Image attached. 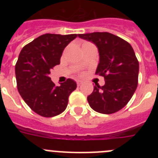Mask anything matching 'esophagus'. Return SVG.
Here are the masks:
<instances>
[{"mask_svg": "<svg viewBox=\"0 0 158 158\" xmlns=\"http://www.w3.org/2000/svg\"><path fill=\"white\" fill-rule=\"evenodd\" d=\"M81 84H82L81 81H77V86H80Z\"/></svg>", "mask_w": 158, "mask_h": 158, "instance_id": "esophagus-1", "label": "esophagus"}]
</instances>
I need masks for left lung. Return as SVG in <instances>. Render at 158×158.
Returning <instances> with one entry per match:
<instances>
[{"label":"left lung","mask_w":158,"mask_h":158,"mask_svg":"<svg viewBox=\"0 0 158 158\" xmlns=\"http://www.w3.org/2000/svg\"><path fill=\"white\" fill-rule=\"evenodd\" d=\"M97 47L100 62L96 74L104 77L87 97L90 107L102 114H112L127 105L138 86L139 64L129 43L108 32L79 34Z\"/></svg>","instance_id":"left-lung-1"}]
</instances>
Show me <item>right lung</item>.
Returning <instances> with one entry per match:
<instances>
[{
	"label": "right lung",
	"instance_id": "1",
	"mask_svg": "<svg viewBox=\"0 0 158 158\" xmlns=\"http://www.w3.org/2000/svg\"><path fill=\"white\" fill-rule=\"evenodd\" d=\"M77 34H45L23 47L16 62L17 89L31 109L43 117H53L63 112L69 96L77 88L72 79L56 86L49 74L60 64L64 49Z\"/></svg>",
	"mask_w": 158,
	"mask_h": 158
}]
</instances>
